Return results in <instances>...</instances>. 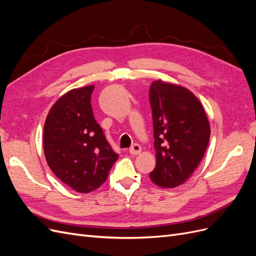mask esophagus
Here are the masks:
<instances>
[{"mask_svg": "<svg viewBox=\"0 0 256 256\" xmlns=\"http://www.w3.org/2000/svg\"><path fill=\"white\" fill-rule=\"evenodd\" d=\"M141 150H142V147L138 145V144H134L132 146L130 147L129 148V152L131 154H138L141 152Z\"/></svg>", "mask_w": 256, "mask_h": 256, "instance_id": "1", "label": "esophagus"}]
</instances>
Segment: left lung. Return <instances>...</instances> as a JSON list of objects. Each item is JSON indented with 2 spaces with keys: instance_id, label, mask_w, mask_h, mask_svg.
Listing matches in <instances>:
<instances>
[{
  "instance_id": "obj_1",
  "label": "left lung",
  "mask_w": 256,
  "mask_h": 256,
  "mask_svg": "<svg viewBox=\"0 0 256 256\" xmlns=\"http://www.w3.org/2000/svg\"><path fill=\"white\" fill-rule=\"evenodd\" d=\"M156 166L150 180L161 188L184 184L202 161L210 126L204 108L182 85L154 81L150 88Z\"/></svg>"
}]
</instances>
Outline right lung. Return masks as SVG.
I'll return each instance as SVG.
<instances>
[{
  "label": "right lung",
  "mask_w": 256,
  "mask_h": 256,
  "mask_svg": "<svg viewBox=\"0 0 256 256\" xmlns=\"http://www.w3.org/2000/svg\"><path fill=\"white\" fill-rule=\"evenodd\" d=\"M94 88L88 85L68 90L52 106L44 126V152L49 168L79 193L99 188L118 158L92 115Z\"/></svg>",
  "instance_id": "obj_1"
}]
</instances>
